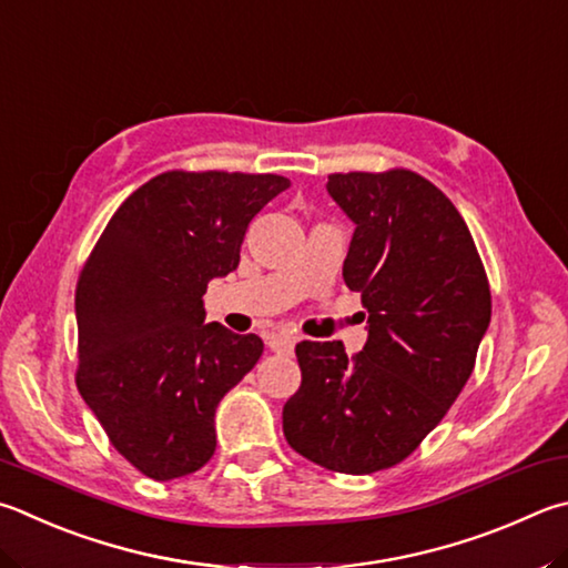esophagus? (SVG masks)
<instances>
[{
  "label": "esophagus",
  "mask_w": 568,
  "mask_h": 568,
  "mask_svg": "<svg viewBox=\"0 0 568 568\" xmlns=\"http://www.w3.org/2000/svg\"><path fill=\"white\" fill-rule=\"evenodd\" d=\"M267 347H271L273 353L287 355V353H293L295 337L287 335V333H273V335H267Z\"/></svg>",
  "instance_id": "obj_1"
}]
</instances>
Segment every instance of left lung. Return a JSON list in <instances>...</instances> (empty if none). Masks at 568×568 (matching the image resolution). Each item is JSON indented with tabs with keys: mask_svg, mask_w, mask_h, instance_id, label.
<instances>
[{
	"mask_svg": "<svg viewBox=\"0 0 568 568\" xmlns=\"http://www.w3.org/2000/svg\"><path fill=\"white\" fill-rule=\"evenodd\" d=\"M327 193L355 223L343 277L367 311V343L355 357L339 339L295 345L303 379L283 435L329 471L373 474L407 459L459 397L491 293L467 223L425 176L329 173Z\"/></svg>",
	"mask_w": 568,
	"mask_h": 568,
	"instance_id": "obj_1",
	"label": "left lung"
}]
</instances>
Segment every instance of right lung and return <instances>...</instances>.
I'll use <instances>...</instances> for the list:
<instances>
[{
    "instance_id": "right-lung-1",
    "label": "right lung",
    "mask_w": 568,
    "mask_h": 568,
    "mask_svg": "<svg viewBox=\"0 0 568 568\" xmlns=\"http://www.w3.org/2000/svg\"><path fill=\"white\" fill-rule=\"evenodd\" d=\"M291 181L166 171L111 215L77 283V387L119 455L169 481L215 452V407L263 353L203 323L209 281L239 267L248 223Z\"/></svg>"
}]
</instances>
